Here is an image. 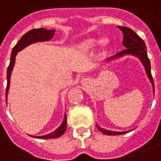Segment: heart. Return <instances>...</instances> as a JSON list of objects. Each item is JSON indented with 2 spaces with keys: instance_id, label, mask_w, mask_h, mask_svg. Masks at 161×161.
Wrapping results in <instances>:
<instances>
[{
  "instance_id": "1",
  "label": "heart",
  "mask_w": 161,
  "mask_h": 161,
  "mask_svg": "<svg viewBox=\"0 0 161 161\" xmlns=\"http://www.w3.org/2000/svg\"><path fill=\"white\" fill-rule=\"evenodd\" d=\"M108 40L104 39V40H101L99 38H88L85 41L82 42V48L84 49H94L95 47L102 43V45L106 46L108 44Z\"/></svg>"
}]
</instances>
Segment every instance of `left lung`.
Instances as JSON below:
<instances>
[{"instance_id": "obj_1", "label": "left lung", "mask_w": 161, "mask_h": 161, "mask_svg": "<svg viewBox=\"0 0 161 161\" xmlns=\"http://www.w3.org/2000/svg\"><path fill=\"white\" fill-rule=\"evenodd\" d=\"M119 29L122 32H123L124 39H123V44L126 49H124L122 51H120L119 53H117L114 56H112V57L108 58V60H112L114 58H118V57H121L125 55H131V56H135L136 57H138L139 60L141 61L142 64L145 67L146 72L147 74V77L151 81L152 84L153 86V92H154V84H153V79L152 77L151 74V64H150V60L147 57V47L144 41L139 37V36L131 30L130 28L127 27H120L119 26ZM97 129L99 130L102 133L106 134V135H120V134H125L127 131H109V130H105L101 128L98 125H97Z\"/></svg>"}]
</instances>
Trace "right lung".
Here are the masks:
<instances>
[{
  "mask_svg": "<svg viewBox=\"0 0 161 161\" xmlns=\"http://www.w3.org/2000/svg\"><path fill=\"white\" fill-rule=\"evenodd\" d=\"M54 34H55V30H46V29H35V30H30L29 32H27L22 36L21 39L18 41V42L15 44L13 49H12V53H11V57H10V63L8 69H7V88H6V98L8 96V88H9L10 84V76H11V72L14 65V62H15V57L17 55V52L22 49H24L25 47L30 45L31 43L36 42H45L49 41L50 39H52ZM66 127H67V116L64 114V119L61 125L57 128V130L49 134L44 136H35V138H39V139H55V138H58L62 136L66 131Z\"/></svg>",
  "mask_w": 161,
  "mask_h": 161,
  "instance_id": "1",
  "label": "right lung"
}]
</instances>
